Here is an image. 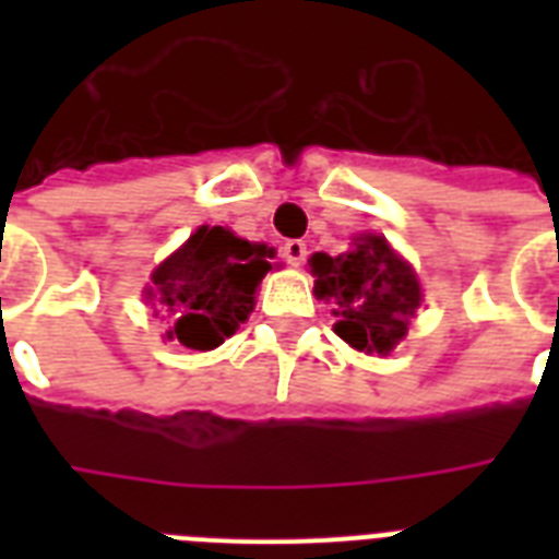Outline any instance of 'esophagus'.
Masks as SVG:
<instances>
[{
  "instance_id": "esophagus-1",
  "label": "esophagus",
  "mask_w": 559,
  "mask_h": 559,
  "mask_svg": "<svg viewBox=\"0 0 559 559\" xmlns=\"http://www.w3.org/2000/svg\"><path fill=\"white\" fill-rule=\"evenodd\" d=\"M281 258L289 266H301L307 261V243H301V240H287V243L281 246Z\"/></svg>"
}]
</instances>
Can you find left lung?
<instances>
[{
    "label": "left lung",
    "mask_w": 559,
    "mask_h": 559,
    "mask_svg": "<svg viewBox=\"0 0 559 559\" xmlns=\"http://www.w3.org/2000/svg\"><path fill=\"white\" fill-rule=\"evenodd\" d=\"M310 272L316 296L333 305V331L350 348L385 357L406 336L420 307V281L385 237L359 235L340 258L316 252Z\"/></svg>",
    "instance_id": "8db88e82"
}]
</instances>
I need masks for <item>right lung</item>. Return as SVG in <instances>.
Masks as SVG:
<instances>
[{
	"label": "right lung",
	"mask_w": 559,
	"mask_h": 559,
	"mask_svg": "<svg viewBox=\"0 0 559 559\" xmlns=\"http://www.w3.org/2000/svg\"><path fill=\"white\" fill-rule=\"evenodd\" d=\"M272 249L223 226H200L153 270L144 301L168 319L165 340L214 350L235 336L254 310V293L272 270Z\"/></svg>",
	"instance_id": "add662e5"
}]
</instances>
